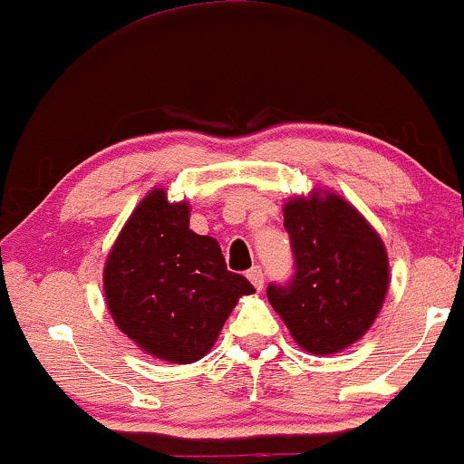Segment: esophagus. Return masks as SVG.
<instances>
[{
	"label": "esophagus",
	"mask_w": 464,
	"mask_h": 464,
	"mask_svg": "<svg viewBox=\"0 0 464 464\" xmlns=\"http://www.w3.org/2000/svg\"><path fill=\"white\" fill-rule=\"evenodd\" d=\"M246 276H248L250 284L257 287V290H262V287H264V270L259 268V266H253V268H250L246 273Z\"/></svg>",
	"instance_id": "34e87169"
}]
</instances>
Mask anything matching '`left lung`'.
<instances>
[{
	"instance_id": "1",
	"label": "left lung",
	"mask_w": 464,
	"mask_h": 464,
	"mask_svg": "<svg viewBox=\"0 0 464 464\" xmlns=\"http://www.w3.org/2000/svg\"><path fill=\"white\" fill-rule=\"evenodd\" d=\"M284 227L295 255V276L285 285H268L270 305L307 353H338L369 332L384 305V242L334 191L287 200Z\"/></svg>"
}]
</instances>
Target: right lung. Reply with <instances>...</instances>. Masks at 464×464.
Returning <instances> with one entry per match:
<instances>
[{
    "instance_id": "1",
    "label": "right lung",
    "mask_w": 464,
    "mask_h": 464,
    "mask_svg": "<svg viewBox=\"0 0 464 464\" xmlns=\"http://www.w3.org/2000/svg\"><path fill=\"white\" fill-rule=\"evenodd\" d=\"M255 287L227 270L220 244L189 228L188 202L154 188L135 207L104 264L111 316L152 358L191 364L209 353L228 314Z\"/></svg>"
}]
</instances>
